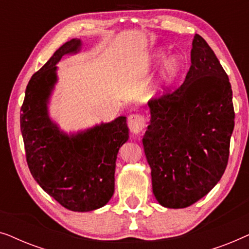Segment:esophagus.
Listing matches in <instances>:
<instances>
[{"label": "esophagus", "instance_id": "obj_1", "mask_svg": "<svg viewBox=\"0 0 249 249\" xmlns=\"http://www.w3.org/2000/svg\"><path fill=\"white\" fill-rule=\"evenodd\" d=\"M146 125L145 117L141 113H132L128 117V127L134 134H141Z\"/></svg>", "mask_w": 249, "mask_h": 249}]
</instances>
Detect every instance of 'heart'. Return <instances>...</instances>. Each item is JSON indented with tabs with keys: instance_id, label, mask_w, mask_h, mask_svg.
<instances>
[{
	"instance_id": "heart-1",
	"label": "heart",
	"mask_w": 249,
	"mask_h": 249,
	"mask_svg": "<svg viewBox=\"0 0 249 249\" xmlns=\"http://www.w3.org/2000/svg\"><path fill=\"white\" fill-rule=\"evenodd\" d=\"M185 61L180 56H172L166 61L161 73L162 87H171L179 81L185 72Z\"/></svg>"
}]
</instances>
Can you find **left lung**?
Segmentation results:
<instances>
[{
    "instance_id": "8db88e82",
    "label": "left lung",
    "mask_w": 249,
    "mask_h": 249,
    "mask_svg": "<svg viewBox=\"0 0 249 249\" xmlns=\"http://www.w3.org/2000/svg\"><path fill=\"white\" fill-rule=\"evenodd\" d=\"M148 107L142 145L155 198L169 209L190 206L223 176L234 127L229 78L202 36H194L183 84L166 87Z\"/></svg>"
}]
</instances>
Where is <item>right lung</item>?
I'll return each instance as SVG.
<instances>
[{
    "label": "right lung",
    "instance_id": "1",
    "mask_svg": "<svg viewBox=\"0 0 249 249\" xmlns=\"http://www.w3.org/2000/svg\"><path fill=\"white\" fill-rule=\"evenodd\" d=\"M79 46L78 39L63 44L33 74L20 110V129L37 183L66 209L87 212L104 206L113 195L115 160L129 136L125 117L71 137L51 122L46 101L56 81L55 64Z\"/></svg>",
    "mask_w": 249,
    "mask_h": 249
}]
</instances>
